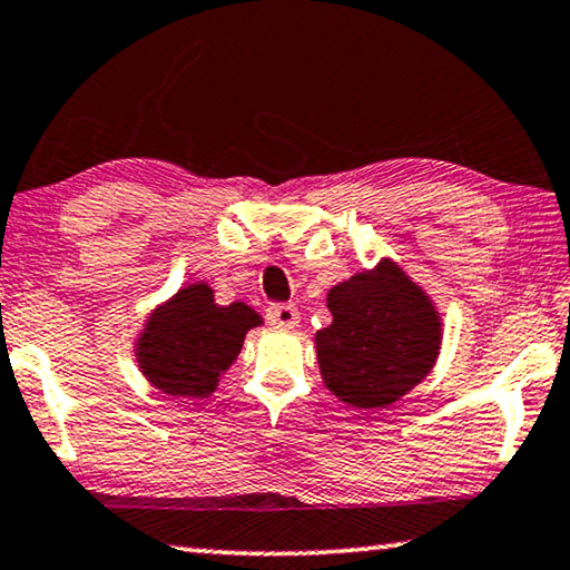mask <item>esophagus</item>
Instances as JSON below:
<instances>
[{"label": "esophagus", "mask_w": 570, "mask_h": 570, "mask_svg": "<svg viewBox=\"0 0 570 570\" xmlns=\"http://www.w3.org/2000/svg\"><path fill=\"white\" fill-rule=\"evenodd\" d=\"M266 320L268 324H274V327L292 330L299 324V312H296L294 304H271L266 309Z\"/></svg>", "instance_id": "34e87169"}]
</instances>
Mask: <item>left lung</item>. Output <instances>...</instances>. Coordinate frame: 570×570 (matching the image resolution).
Masks as SVG:
<instances>
[{
	"instance_id": "obj_1",
	"label": "left lung",
	"mask_w": 570,
	"mask_h": 570,
	"mask_svg": "<svg viewBox=\"0 0 570 570\" xmlns=\"http://www.w3.org/2000/svg\"><path fill=\"white\" fill-rule=\"evenodd\" d=\"M327 306L334 320L317 332V360L340 401L385 409L433 367L441 345L439 314L393 261L334 286Z\"/></svg>"
}]
</instances>
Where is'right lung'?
<instances>
[{
    "label": "right lung",
    "mask_w": 570,
    "mask_h": 570,
    "mask_svg": "<svg viewBox=\"0 0 570 570\" xmlns=\"http://www.w3.org/2000/svg\"><path fill=\"white\" fill-rule=\"evenodd\" d=\"M256 324L261 317L250 306H218L207 284L185 286L151 314L139 340V365L159 391L177 399H207Z\"/></svg>",
    "instance_id": "1"
}]
</instances>
